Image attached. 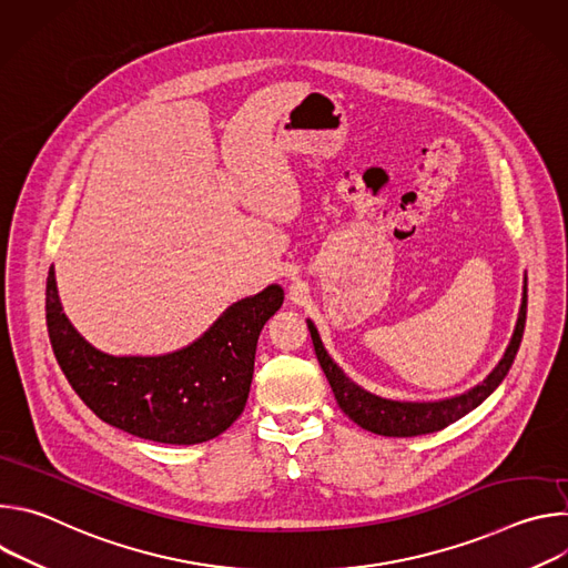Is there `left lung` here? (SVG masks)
Returning <instances> with one entry per match:
<instances>
[{"label": "left lung", "mask_w": 568, "mask_h": 568, "mask_svg": "<svg viewBox=\"0 0 568 568\" xmlns=\"http://www.w3.org/2000/svg\"><path fill=\"white\" fill-rule=\"evenodd\" d=\"M526 305H528V287L524 283V296H521L517 326H515L513 339H510L501 362L497 364V368L480 384L469 388L467 393H460V395H454L447 399H438V402H402V399H388V397H379L371 390H364L333 362L328 351L323 348L321 337L310 318H307V331H310V337L314 344L316 359L333 386L335 399L342 407V412L366 432H373L379 436H393V438H412V436L440 432L447 425L456 423L458 418H463L465 414L476 409L478 404L504 382V377L508 375V371L517 357V351H519V344L524 337Z\"/></svg>", "instance_id": "left-lung-1"}]
</instances>
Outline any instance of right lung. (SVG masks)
Segmentation results:
<instances>
[{"label": "right lung", "instance_id": "obj_1", "mask_svg": "<svg viewBox=\"0 0 568 568\" xmlns=\"http://www.w3.org/2000/svg\"><path fill=\"white\" fill-rule=\"evenodd\" d=\"M283 296L281 285H267L240 298L182 351L114 357L94 348L71 326L51 267L47 331L71 388L103 423L154 443L195 445L226 432L245 409L258 335L283 305Z\"/></svg>", "mask_w": 568, "mask_h": 568}]
</instances>
